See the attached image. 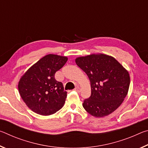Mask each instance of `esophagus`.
Listing matches in <instances>:
<instances>
[{
	"label": "esophagus",
	"mask_w": 148,
	"mask_h": 148,
	"mask_svg": "<svg viewBox=\"0 0 148 148\" xmlns=\"http://www.w3.org/2000/svg\"><path fill=\"white\" fill-rule=\"evenodd\" d=\"M74 91H76V92H79L80 91H81V89H80L79 87H76V88L74 89Z\"/></svg>",
	"instance_id": "34e87169"
}]
</instances>
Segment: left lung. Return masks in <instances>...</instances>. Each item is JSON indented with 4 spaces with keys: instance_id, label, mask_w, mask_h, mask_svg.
I'll return each mask as SVG.
<instances>
[{
    "instance_id": "left-lung-1",
    "label": "left lung",
    "mask_w": 148,
    "mask_h": 148,
    "mask_svg": "<svg viewBox=\"0 0 148 148\" xmlns=\"http://www.w3.org/2000/svg\"><path fill=\"white\" fill-rule=\"evenodd\" d=\"M75 62L91 84V95L84 101V109L95 117H103L118 108L128 93V71L114 57L104 53L78 57Z\"/></svg>"
}]
</instances>
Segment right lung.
Instances as JSON below:
<instances>
[{
    "label": "right lung",
    "mask_w": 148,
    "mask_h": 148,
    "mask_svg": "<svg viewBox=\"0 0 148 148\" xmlns=\"http://www.w3.org/2000/svg\"><path fill=\"white\" fill-rule=\"evenodd\" d=\"M68 57L48 54L30 67L18 82L20 96L29 109L42 116L56 113L64 106L67 92L55 79Z\"/></svg>",
    "instance_id": "obj_1"
}]
</instances>
